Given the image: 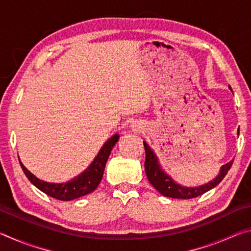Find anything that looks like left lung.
I'll list each match as a JSON object with an SVG mask.
<instances>
[{"label":"left lung","instance_id":"8db88e82","mask_svg":"<svg viewBox=\"0 0 251 251\" xmlns=\"http://www.w3.org/2000/svg\"><path fill=\"white\" fill-rule=\"evenodd\" d=\"M238 133H239V129H238ZM144 147H145L146 152L145 172L148 180H150L152 187L156 190H158L163 196L171 198L190 199L207 193L208 190L214 188V187L217 186L224 179V177L227 175L228 171L230 169L233 163V160H230L229 163L223 165L219 171L218 176L215 179L208 182V184L201 185L199 187H184L174 181L173 178L163 171V168L160 167L158 158H157V156L152 151L151 148L147 145L146 142H144Z\"/></svg>","mask_w":251,"mask_h":251}]
</instances>
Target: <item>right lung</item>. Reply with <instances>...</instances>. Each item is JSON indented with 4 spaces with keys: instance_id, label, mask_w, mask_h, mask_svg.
<instances>
[{
    "instance_id": "1",
    "label": "right lung",
    "mask_w": 251,
    "mask_h": 251,
    "mask_svg": "<svg viewBox=\"0 0 251 251\" xmlns=\"http://www.w3.org/2000/svg\"><path fill=\"white\" fill-rule=\"evenodd\" d=\"M118 138H120V135L118 134L112 136V137L104 144L103 147L100 148L99 154H97L94 160L92 161L90 166L85 169L82 174L76 176L74 179L67 182H62V184H55V182H48L39 179V178L34 176L31 172L27 171V168L21 163V160L19 158L20 165L23 169L25 176L27 177V179L31 181L34 186L37 187L41 192L49 195L50 197L57 199V201H73V199L85 196V195L87 194H91L97 188V186L100 185V182L101 180V177H103L106 161H107L110 155V151H112L114 145L117 143Z\"/></svg>"
}]
</instances>
